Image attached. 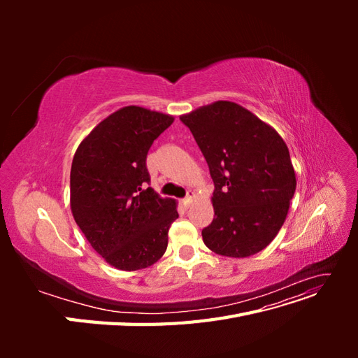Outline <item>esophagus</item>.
I'll use <instances>...</instances> for the list:
<instances>
[{
    "label": "esophagus",
    "instance_id": "34e87169",
    "mask_svg": "<svg viewBox=\"0 0 358 358\" xmlns=\"http://www.w3.org/2000/svg\"><path fill=\"white\" fill-rule=\"evenodd\" d=\"M192 199H194V192L192 191H188V194H187V197L182 200V204H183V208H188V206L191 204V201H192Z\"/></svg>",
    "mask_w": 358,
    "mask_h": 358
}]
</instances>
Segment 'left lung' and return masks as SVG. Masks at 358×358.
I'll list each match as a JSON object with an SVG mask.
<instances>
[{
  "label": "left lung",
  "instance_id": "1",
  "mask_svg": "<svg viewBox=\"0 0 358 358\" xmlns=\"http://www.w3.org/2000/svg\"><path fill=\"white\" fill-rule=\"evenodd\" d=\"M208 161L215 218L201 231L210 251L251 257L284 225L296 173L273 127L233 101H215L180 116Z\"/></svg>",
  "mask_w": 358,
  "mask_h": 358
}]
</instances>
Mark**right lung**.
I'll return each instance as SVG.
<instances>
[{
	"instance_id": "obj_1",
	"label": "right lung",
	"mask_w": 358,
	"mask_h": 358,
	"mask_svg": "<svg viewBox=\"0 0 358 358\" xmlns=\"http://www.w3.org/2000/svg\"><path fill=\"white\" fill-rule=\"evenodd\" d=\"M175 117L138 106L116 110L86 136L71 162L70 206L96 254L115 268L134 272L164 255L178 203L161 199L146 155Z\"/></svg>"
}]
</instances>
